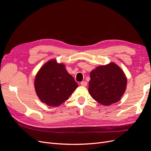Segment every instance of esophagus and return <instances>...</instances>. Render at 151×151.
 <instances>
[{
	"mask_svg": "<svg viewBox=\"0 0 151 151\" xmlns=\"http://www.w3.org/2000/svg\"><path fill=\"white\" fill-rule=\"evenodd\" d=\"M87 82H86V81H82L81 83V85L82 86H87Z\"/></svg>",
	"mask_w": 151,
	"mask_h": 151,
	"instance_id": "34e87169",
	"label": "esophagus"
}]
</instances>
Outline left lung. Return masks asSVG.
Wrapping results in <instances>:
<instances>
[{
	"label": "left lung",
	"mask_w": 151,
	"mask_h": 151,
	"mask_svg": "<svg viewBox=\"0 0 151 151\" xmlns=\"http://www.w3.org/2000/svg\"><path fill=\"white\" fill-rule=\"evenodd\" d=\"M89 93L99 103L109 106L119 101L124 94L127 79L115 63L99 66L90 73Z\"/></svg>",
	"instance_id": "obj_1"
}]
</instances>
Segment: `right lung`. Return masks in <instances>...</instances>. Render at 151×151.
I'll return each mask as SVG.
<instances>
[{
  "mask_svg": "<svg viewBox=\"0 0 151 151\" xmlns=\"http://www.w3.org/2000/svg\"><path fill=\"white\" fill-rule=\"evenodd\" d=\"M78 87L63 63L50 60L39 70L35 88L40 101L49 106H58L69 98Z\"/></svg>",
  "mask_w": 151,
  "mask_h": 151,
  "instance_id": "right-lung-1",
  "label": "right lung"
}]
</instances>
